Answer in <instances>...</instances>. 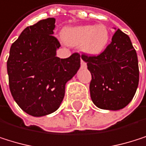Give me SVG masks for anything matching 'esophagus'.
<instances>
[{
  "mask_svg": "<svg viewBox=\"0 0 146 146\" xmlns=\"http://www.w3.org/2000/svg\"><path fill=\"white\" fill-rule=\"evenodd\" d=\"M80 64H81V67H82V68H86V63L83 60H81Z\"/></svg>",
  "mask_w": 146,
  "mask_h": 146,
  "instance_id": "1",
  "label": "esophagus"
}]
</instances>
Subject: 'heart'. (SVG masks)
Returning a JSON list of instances; mask_svg holds the SVG:
<instances>
[{
  "mask_svg": "<svg viewBox=\"0 0 146 146\" xmlns=\"http://www.w3.org/2000/svg\"><path fill=\"white\" fill-rule=\"evenodd\" d=\"M62 39L69 46H80L84 54L97 56L107 47L110 32L105 25H83L65 28L62 32Z\"/></svg>",
  "mask_w": 146,
  "mask_h": 146,
  "instance_id": "1",
  "label": "heart"
}]
</instances>
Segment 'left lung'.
Returning a JSON list of instances; mask_svg holds the SVG:
<instances>
[{
    "label": "left lung",
    "mask_w": 146,
    "mask_h": 146,
    "mask_svg": "<svg viewBox=\"0 0 146 146\" xmlns=\"http://www.w3.org/2000/svg\"><path fill=\"white\" fill-rule=\"evenodd\" d=\"M92 74L91 99L97 107L117 111L132 100L139 80L136 50L127 35L118 29L98 56L81 55Z\"/></svg>",
    "instance_id": "8db88e82"
}]
</instances>
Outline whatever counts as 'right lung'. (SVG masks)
I'll list each match as a JSON object with an SVG mask.
<instances>
[{
  "mask_svg": "<svg viewBox=\"0 0 146 146\" xmlns=\"http://www.w3.org/2000/svg\"><path fill=\"white\" fill-rule=\"evenodd\" d=\"M55 19L41 20L26 27L10 47L7 62L9 88L18 106L27 114L41 117L60 106L66 84L80 66V55L56 56L60 46L53 35Z\"/></svg>",
  "mask_w": 146,
  "mask_h": 146,
  "instance_id": "obj_1",
  "label": "right lung"
}]
</instances>
